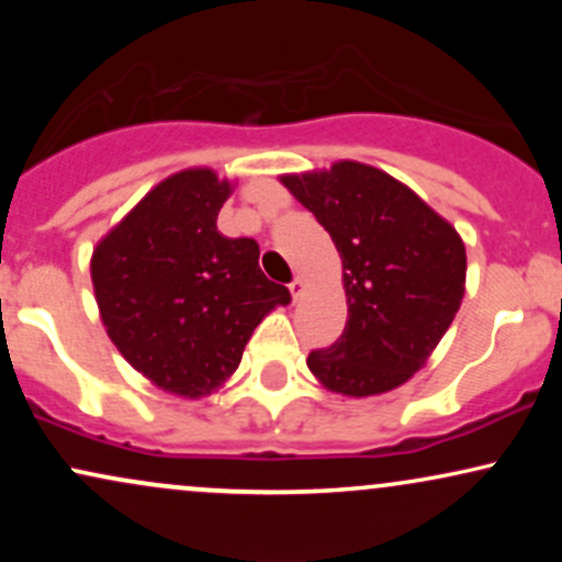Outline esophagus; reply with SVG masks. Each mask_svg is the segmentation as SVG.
Here are the masks:
<instances>
[{"label":"esophagus","instance_id":"esophagus-1","mask_svg":"<svg viewBox=\"0 0 562 562\" xmlns=\"http://www.w3.org/2000/svg\"><path fill=\"white\" fill-rule=\"evenodd\" d=\"M288 288H290V295H293V301H299L301 295H303V288H306V285H303V280H301V277H295V280L290 282Z\"/></svg>","mask_w":562,"mask_h":562}]
</instances>
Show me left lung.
Here are the masks:
<instances>
[{
	"label": "left lung",
	"mask_w": 562,
	"mask_h": 562,
	"mask_svg": "<svg viewBox=\"0 0 562 562\" xmlns=\"http://www.w3.org/2000/svg\"><path fill=\"white\" fill-rule=\"evenodd\" d=\"M330 232L348 303L346 330L306 364L344 396H375L428 362L465 295V245L409 187L372 166L282 177Z\"/></svg>",
	"instance_id": "obj_1"
}]
</instances>
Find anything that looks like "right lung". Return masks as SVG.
<instances>
[{
    "label": "right lung",
    "mask_w": 562,
    "mask_h": 562,
    "mask_svg": "<svg viewBox=\"0 0 562 562\" xmlns=\"http://www.w3.org/2000/svg\"><path fill=\"white\" fill-rule=\"evenodd\" d=\"M229 190L211 169L173 173L92 256L97 306L115 348L184 398L222 385L256 325L290 303V290L259 269V243L216 229Z\"/></svg>",
    "instance_id": "right-lung-1"
}]
</instances>
